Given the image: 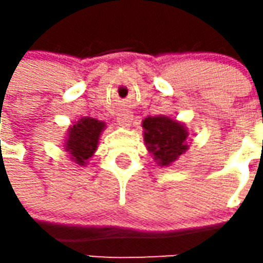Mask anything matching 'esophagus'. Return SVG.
Here are the masks:
<instances>
[{
    "label": "esophagus",
    "mask_w": 263,
    "mask_h": 263,
    "mask_svg": "<svg viewBox=\"0 0 263 263\" xmlns=\"http://www.w3.org/2000/svg\"><path fill=\"white\" fill-rule=\"evenodd\" d=\"M117 122H118L122 128H128L132 122V115L129 114V112H121V114H118V117H117Z\"/></svg>",
    "instance_id": "1"
}]
</instances>
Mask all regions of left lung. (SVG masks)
<instances>
[{
    "mask_svg": "<svg viewBox=\"0 0 263 263\" xmlns=\"http://www.w3.org/2000/svg\"><path fill=\"white\" fill-rule=\"evenodd\" d=\"M142 128L145 146L160 167L173 165L190 146L187 126L167 115L146 117L142 120Z\"/></svg>",
    "mask_w": 263,
    "mask_h": 263,
    "instance_id": "8db88e82",
    "label": "left lung"
}]
</instances>
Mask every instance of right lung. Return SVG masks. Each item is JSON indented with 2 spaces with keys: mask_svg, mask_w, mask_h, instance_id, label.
<instances>
[{
  "mask_svg": "<svg viewBox=\"0 0 263 263\" xmlns=\"http://www.w3.org/2000/svg\"><path fill=\"white\" fill-rule=\"evenodd\" d=\"M105 128L107 124L104 121L91 117H83L74 121L67 128L63 139V149L69 154L71 162L80 167L88 165Z\"/></svg>",
  "mask_w": 263,
  "mask_h": 263,
  "instance_id": "add662e5",
  "label": "right lung"
}]
</instances>
